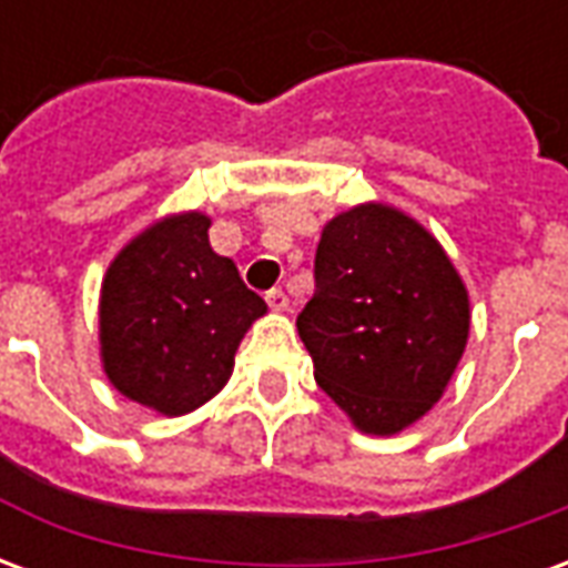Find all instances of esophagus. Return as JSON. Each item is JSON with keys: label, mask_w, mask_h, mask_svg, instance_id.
Returning a JSON list of instances; mask_svg holds the SVG:
<instances>
[{"label": "esophagus", "mask_w": 568, "mask_h": 568, "mask_svg": "<svg viewBox=\"0 0 568 568\" xmlns=\"http://www.w3.org/2000/svg\"><path fill=\"white\" fill-rule=\"evenodd\" d=\"M264 301H267V307L276 310V313H283V310H288V297H285L283 288H271V292L264 295Z\"/></svg>", "instance_id": "obj_1"}]
</instances>
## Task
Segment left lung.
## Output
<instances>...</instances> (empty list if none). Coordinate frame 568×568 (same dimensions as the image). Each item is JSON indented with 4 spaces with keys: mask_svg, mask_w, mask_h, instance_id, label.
<instances>
[{
    "mask_svg": "<svg viewBox=\"0 0 568 568\" xmlns=\"http://www.w3.org/2000/svg\"><path fill=\"white\" fill-rule=\"evenodd\" d=\"M297 334L316 383L368 435L417 423L468 341V292L438 240L368 203L325 224Z\"/></svg>",
    "mask_w": 568,
    "mask_h": 568,
    "instance_id": "obj_1",
    "label": "left lung"
}]
</instances>
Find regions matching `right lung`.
<instances>
[{"instance_id":"obj_1","label":"right lung","mask_w":568,"mask_h":568,"mask_svg":"<svg viewBox=\"0 0 568 568\" xmlns=\"http://www.w3.org/2000/svg\"><path fill=\"white\" fill-rule=\"evenodd\" d=\"M264 310L234 261L212 252L206 215L163 219L105 273L103 368L118 393L179 417L227 383L236 346Z\"/></svg>"}]
</instances>
